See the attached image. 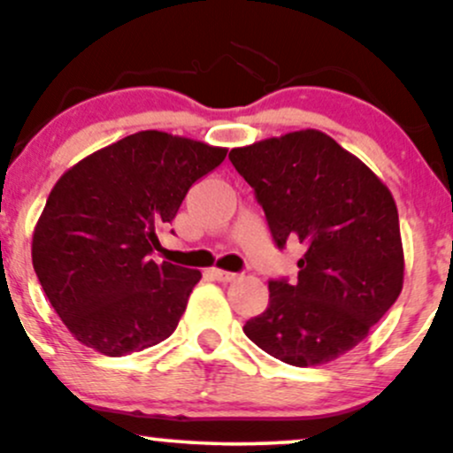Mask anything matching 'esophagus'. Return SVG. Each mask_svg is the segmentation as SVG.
I'll use <instances>...</instances> for the list:
<instances>
[{
    "label": "esophagus",
    "mask_w": 453,
    "mask_h": 453,
    "mask_svg": "<svg viewBox=\"0 0 453 453\" xmlns=\"http://www.w3.org/2000/svg\"><path fill=\"white\" fill-rule=\"evenodd\" d=\"M211 274L217 280H221V283H232V280L238 279L236 273H227V270H221V268H212Z\"/></svg>",
    "instance_id": "obj_1"
}]
</instances>
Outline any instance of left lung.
I'll return each mask as SVG.
<instances>
[{
	"label": "left lung",
	"mask_w": 453,
	"mask_h": 453,
	"mask_svg": "<svg viewBox=\"0 0 453 453\" xmlns=\"http://www.w3.org/2000/svg\"><path fill=\"white\" fill-rule=\"evenodd\" d=\"M279 249L298 241V280H270L262 315L244 324L259 349L292 366H319L368 336L403 292L396 202L336 140L300 129L232 149Z\"/></svg>",
	"instance_id": "1"
}]
</instances>
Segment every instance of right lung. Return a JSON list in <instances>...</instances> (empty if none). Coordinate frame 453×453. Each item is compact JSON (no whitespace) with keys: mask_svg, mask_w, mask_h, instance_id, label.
<instances>
[{"mask_svg":"<svg viewBox=\"0 0 453 453\" xmlns=\"http://www.w3.org/2000/svg\"><path fill=\"white\" fill-rule=\"evenodd\" d=\"M227 149L147 129L81 159L57 180L31 259L76 341L111 357L168 339L200 270L155 264L157 232Z\"/></svg>","mask_w":453,"mask_h":453,"instance_id":"add662e5","label":"right lung"}]
</instances>
